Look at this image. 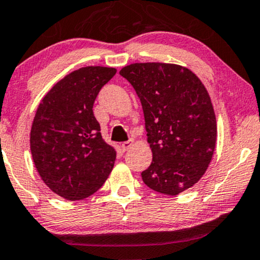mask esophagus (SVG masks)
Segmentation results:
<instances>
[{
    "label": "esophagus",
    "mask_w": 260,
    "mask_h": 260,
    "mask_svg": "<svg viewBox=\"0 0 260 260\" xmlns=\"http://www.w3.org/2000/svg\"><path fill=\"white\" fill-rule=\"evenodd\" d=\"M133 145H134V140L124 141V143H122V145H121V149H122V151H127L129 150Z\"/></svg>",
    "instance_id": "34e87169"
}]
</instances>
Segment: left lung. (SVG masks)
Listing matches in <instances>:
<instances>
[{
    "label": "left lung",
    "instance_id": "obj_1",
    "mask_svg": "<svg viewBox=\"0 0 260 260\" xmlns=\"http://www.w3.org/2000/svg\"><path fill=\"white\" fill-rule=\"evenodd\" d=\"M143 106L152 162L141 173L156 192L177 196L202 179L217 138L211 98L200 79L175 63L145 62L120 71Z\"/></svg>",
    "mask_w": 260,
    "mask_h": 260
}]
</instances>
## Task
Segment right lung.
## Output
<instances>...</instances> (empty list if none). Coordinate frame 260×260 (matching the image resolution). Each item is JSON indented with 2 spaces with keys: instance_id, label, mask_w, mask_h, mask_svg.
Returning a JSON list of instances; mask_svg holds the SVG:
<instances>
[{
  "instance_id": "add662e5",
  "label": "right lung",
  "mask_w": 260,
  "mask_h": 260,
  "mask_svg": "<svg viewBox=\"0 0 260 260\" xmlns=\"http://www.w3.org/2000/svg\"><path fill=\"white\" fill-rule=\"evenodd\" d=\"M115 73L116 68L102 66L72 72L47 92L35 114L29 146L36 169L67 200L93 194L114 168L116 151L102 138L92 108Z\"/></svg>"
}]
</instances>
